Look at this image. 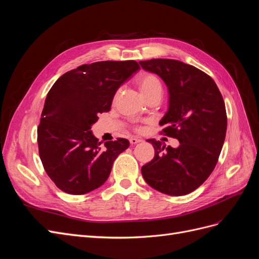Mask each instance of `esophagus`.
I'll return each mask as SVG.
<instances>
[{"label": "esophagus", "mask_w": 259, "mask_h": 259, "mask_svg": "<svg viewBox=\"0 0 259 259\" xmlns=\"http://www.w3.org/2000/svg\"><path fill=\"white\" fill-rule=\"evenodd\" d=\"M143 140L140 139V138H136V137H132L131 139H130V143H131V145H136V144H138V143H142Z\"/></svg>", "instance_id": "obj_1"}]
</instances>
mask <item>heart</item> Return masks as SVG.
Masks as SVG:
<instances>
[{"label": "heart", "instance_id": "1", "mask_svg": "<svg viewBox=\"0 0 259 259\" xmlns=\"http://www.w3.org/2000/svg\"><path fill=\"white\" fill-rule=\"evenodd\" d=\"M135 85L145 99L155 94L162 93V84L159 77L150 72H142L135 77Z\"/></svg>", "mask_w": 259, "mask_h": 259}]
</instances>
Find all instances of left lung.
I'll return each instance as SVG.
<instances>
[{
    "instance_id": "obj_1",
    "label": "left lung",
    "mask_w": 259,
    "mask_h": 259,
    "mask_svg": "<svg viewBox=\"0 0 259 259\" xmlns=\"http://www.w3.org/2000/svg\"><path fill=\"white\" fill-rule=\"evenodd\" d=\"M139 64L165 82L169 103L160 121L161 134L180 143L164 149L159 140L148 139L154 158L142 167L143 177L162 193L188 194L208 178L221 154L227 131L223 96L209 75L183 61L158 58Z\"/></svg>"
}]
</instances>
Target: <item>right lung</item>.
Returning a JSON list of instances; mask_svg holds the SVG:
<instances>
[{"label": "right lung", "instance_id": "right-lung-1", "mask_svg": "<svg viewBox=\"0 0 259 259\" xmlns=\"http://www.w3.org/2000/svg\"><path fill=\"white\" fill-rule=\"evenodd\" d=\"M140 69L135 60L97 61L62 74L45 99L37 127L38 154L60 190L84 194L104 185L130 142L101 145L92 125L110 110L117 89Z\"/></svg>", "mask_w": 259, "mask_h": 259}]
</instances>
